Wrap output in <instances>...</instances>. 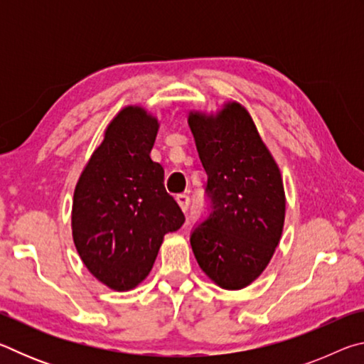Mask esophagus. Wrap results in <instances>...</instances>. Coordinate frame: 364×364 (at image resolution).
Here are the masks:
<instances>
[{"mask_svg":"<svg viewBox=\"0 0 364 364\" xmlns=\"http://www.w3.org/2000/svg\"><path fill=\"white\" fill-rule=\"evenodd\" d=\"M176 202H178V205L181 207L183 212H188V208H189V197L186 194L178 196L176 197Z\"/></svg>","mask_w":364,"mask_h":364,"instance_id":"esophagus-1","label":"esophagus"}]
</instances>
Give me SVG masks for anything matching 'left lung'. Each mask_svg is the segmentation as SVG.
Returning a JSON list of instances; mask_svg holds the SVG:
<instances>
[{
	"instance_id": "left-lung-1",
	"label": "left lung",
	"mask_w": 364,
	"mask_h": 364,
	"mask_svg": "<svg viewBox=\"0 0 364 364\" xmlns=\"http://www.w3.org/2000/svg\"><path fill=\"white\" fill-rule=\"evenodd\" d=\"M212 213L191 236L200 269L215 284L239 291L273 257L286 218L284 184L249 110L226 101L215 114L189 110Z\"/></svg>"
}]
</instances>
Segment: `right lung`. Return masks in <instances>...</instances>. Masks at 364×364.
Wrapping results in <instances>:
<instances>
[{
	"instance_id": "right-lung-1",
	"label": "right lung",
	"mask_w": 364,
	"mask_h": 364,
	"mask_svg": "<svg viewBox=\"0 0 364 364\" xmlns=\"http://www.w3.org/2000/svg\"><path fill=\"white\" fill-rule=\"evenodd\" d=\"M159 119L127 106L80 175L72 202V237L91 274L117 292L151 273L164 236L184 215L164 186V167L151 159Z\"/></svg>"
}]
</instances>
